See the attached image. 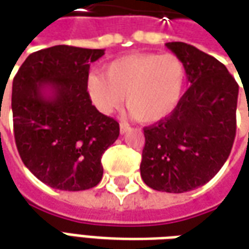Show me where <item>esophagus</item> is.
Listing matches in <instances>:
<instances>
[{
    "mask_svg": "<svg viewBox=\"0 0 249 249\" xmlns=\"http://www.w3.org/2000/svg\"><path fill=\"white\" fill-rule=\"evenodd\" d=\"M129 129H130V126L128 123H123V121L120 123V132H121V135H124L125 132H128Z\"/></svg>",
    "mask_w": 249,
    "mask_h": 249,
    "instance_id": "esophagus-1",
    "label": "esophagus"
}]
</instances>
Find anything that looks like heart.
<instances>
[{
    "mask_svg": "<svg viewBox=\"0 0 249 249\" xmlns=\"http://www.w3.org/2000/svg\"><path fill=\"white\" fill-rule=\"evenodd\" d=\"M185 65L176 54L132 53L104 66V76L92 73L87 90L93 105L112 113L124 101L130 114L155 124L172 113L183 97Z\"/></svg>",
    "mask_w": 249,
    "mask_h": 249,
    "instance_id": "b5f03b06",
    "label": "heart"
}]
</instances>
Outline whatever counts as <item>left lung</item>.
Returning a JSON list of instances; mask_svg holds the SVG:
<instances>
[{
	"instance_id": "obj_1",
	"label": "left lung",
	"mask_w": 249,
	"mask_h": 249,
	"mask_svg": "<svg viewBox=\"0 0 249 249\" xmlns=\"http://www.w3.org/2000/svg\"><path fill=\"white\" fill-rule=\"evenodd\" d=\"M184 62L189 88L168 117L144 128L140 172L152 189L183 193L207 184L230 156L239 85L219 60L185 42H167Z\"/></svg>"
}]
</instances>
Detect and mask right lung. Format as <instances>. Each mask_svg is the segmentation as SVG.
<instances>
[{
  "instance_id": "right-lung-1",
  "label": "right lung",
  "mask_w": 249,
  "mask_h": 249,
  "mask_svg": "<svg viewBox=\"0 0 249 249\" xmlns=\"http://www.w3.org/2000/svg\"><path fill=\"white\" fill-rule=\"evenodd\" d=\"M104 49L56 45L32 53L14 76L12 110L21 160L42 183L85 191L103 178L101 157L120 135L87 90L90 62Z\"/></svg>"
}]
</instances>
